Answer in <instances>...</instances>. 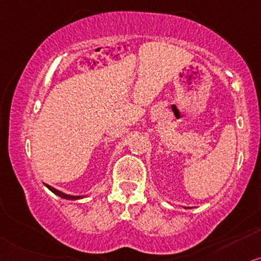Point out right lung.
Masks as SVG:
<instances>
[{"instance_id": "obj_1", "label": "right lung", "mask_w": 261, "mask_h": 261, "mask_svg": "<svg viewBox=\"0 0 261 261\" xmlns=\"http://www.w3.org/2000/svg\"><path fill=\"white\" fill-rule=\"evenodd\" d=\"M45 186H47V184H45ZM47 188L50 191H53V193L55 194V195H58V196H60V197H62V199H67V200H77V199H81L82 196H72V195H67V194H64V193H61V191H59V190H57V189H54V188L53 187H50V186H47Z\"/></svg>"}]
</instances>
